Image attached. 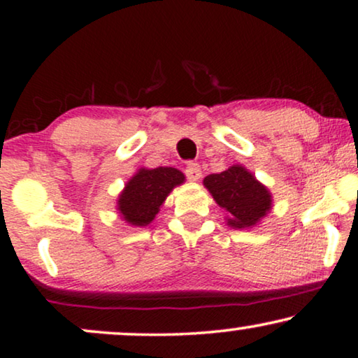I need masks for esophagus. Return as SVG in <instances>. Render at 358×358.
I'll list each match as a JSON object with an SVG mask.
<instances>
[{
  "instance_id": "1",
  "label": "esophagus",
  "mask_w": 358,
  "mask_h": 358,
  "mask_svg": "<svg viewBox=\"0 0 358 358\" xmlns=\"http://www.w3.org/2000/svg\"><path fill=\"white\" fill-rule=\"evenodd\" d=\"M185 176H187V179L192 180V182H197V180L202 178V169H200V166L197 163H189L187 168H185Z\"/></svg>"
}]
</instances>
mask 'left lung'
Listing matches in <instances>:
<instances>
[{
	"mask_svg": "<svg viewBox=\"0 0 358 358\" xmlns=\"http://www.w3.org/2000/svg\"><path fill=\"white\" fill-rule=\"evenodd\" d=\"M203 185L215 202L227 212V223L238 229L257 227L272 210V194L241 164L229 166L220 174H210Z\"/></svg>",
	"mask_w": 358,
	"mask_h": 358,
	"instance_id": "obj_1",
	"label": "left lung"
}]
</instances>
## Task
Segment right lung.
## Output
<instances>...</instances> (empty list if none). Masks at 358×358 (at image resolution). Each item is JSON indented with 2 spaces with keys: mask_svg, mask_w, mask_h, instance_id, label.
<instances>
[{
  "mask_svg": "<svg viewBox=\"0 0 358 358\" xmlns=\"http://www.w3.org/2000/svg\"><path fill=\"white\" fill-rule=\"evenodd\" d=\"M184 182V173L176 168H140L119 194L117 213L131 227H146L156 218L173 189Z\"/></svg>",
  "mask_w": 358,
  "mask_h": 358,
  "instance_id": "right-lung-1",
  "label": "right lung"
}]
</instances>
